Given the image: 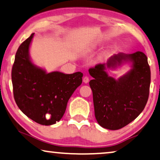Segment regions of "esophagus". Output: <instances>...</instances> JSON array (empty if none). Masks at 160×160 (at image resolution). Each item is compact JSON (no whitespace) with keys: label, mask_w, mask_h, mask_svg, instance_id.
<instances>
[{"label":"esophagus","mask_w":160,"mask_h":160,"mask_svg":"<svg viewBox=\"0 0 160 160\" xmlns=\"http://www.w3.org/2000/svg\"><path fill=\"white\" fill-rule=\"evenodd\" d=\"M83 82L85 83H88L89 82V78H88V76H85V77L83 78Z\"/></svg>","instance_id":"esophagus-1"}]
</instances>
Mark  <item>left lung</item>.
<instances>
[{"label": "left lung", "instance_id": "8db88e82", "mask_svg": "<svg viewBox=\"0 0 160 160\" xmlns=\"http://www.w3.org/2000/svg\"><path fill=\"white\" fill-rule=\"evenodd\" d=\"M122 60L132 62L133 68L118 80L108 76L105 64H98L88 70L93 78L89 84L95 118L100 126L110 130L120 129L134 120L149 98L151 71L146 54L142 52L118 54L109 59L107 66L113 68Z\"/></svg>", "mask_w": 160, "mask_h": 160}]
</instances>
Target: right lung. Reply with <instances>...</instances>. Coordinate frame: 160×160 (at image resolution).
<instances>
[{
  "label": "right lung",
  "mask_w": 160,
  "mask_h": 160,
  "mask_svg": "<svg viewBox=\"0 0 160 160\" xmlns=\"http://www.w3.org/2000/svg\"><path fill=\"white\" fill-rule=\"evenodd\" d=\"M34 34L19 46L12 67L13 97L19 109L37 123H56L65 113L74 91L82 83L80 72L46 73L31 62L28 48Z\"/></svg>",
  "instance_id": "add662e5"
}]
</instances>
